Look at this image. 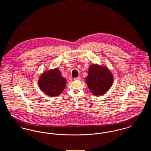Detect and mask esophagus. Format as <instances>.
Returning <instances> with one entry per match:
<instances>
[{"label":"esophagus","instance_id":"esophagus-1","mask_svg":"<svg viewBox=\"0 0 151 151\" xmlns=\"http://www.w3.org/2000/svg\"><path fill=\"white\" fill-rule=\"evenodd\" d=\"M81 79V78L80 76H78V77H77V78H74L75 80H80Z\"/></svg>","mask_w":151,"mask_h":151}]
</instances>
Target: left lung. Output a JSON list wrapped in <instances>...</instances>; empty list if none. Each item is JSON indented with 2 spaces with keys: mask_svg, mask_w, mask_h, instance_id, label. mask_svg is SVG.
Here are the masks:
<instances>
[{
  "mask_svg": "<svg viewBox=\"0 0 151 151\" xmlns=\"http://www.w3.org/2000/svg\"><path fill=\"white\" fill-rule=\"evenodd\" d=\"M113 80V75L107 67L98 64L89 65L86 81L93 95L100 96L107 92Z\"/></svg>",
  "mask_w": 151,
  "mask_h": 151,
  "instance_id": "left-lung-1",
  "label": "left lung"
}]
</instances>
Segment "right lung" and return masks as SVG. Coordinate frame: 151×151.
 <instances>
[{
  "instance_id": "right-lung-1",
  "label": "right lung",
  "mask_w": 151,
  "mask_h": 151,
  "mask_svg": "<svg viewBox=\"0 0 151 151\" xmlns=\"http://www.w3.org/2000/svg\"><path fill=\"white\" fill-rule=\"evenodd\" d=\"M38 84L43 93L50 97H56L62 93L66 80L62 76L58 68L46 70L38 80Z\"/></svg>"
}]
</instances>
